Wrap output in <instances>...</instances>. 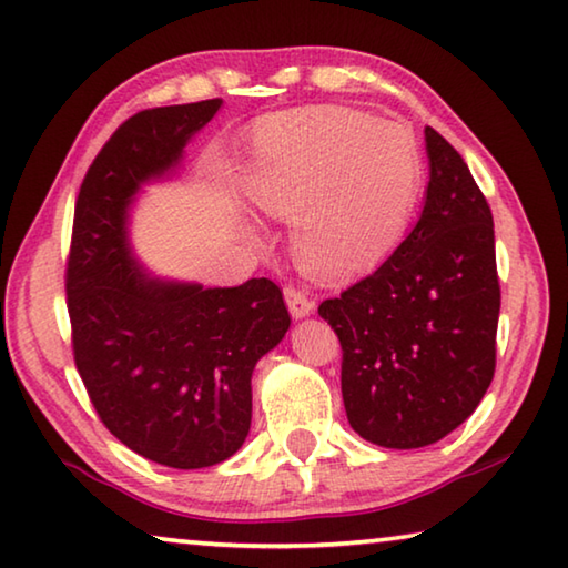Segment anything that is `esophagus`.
<instances>
[{"label":"esophagus","mask_w":568,"mask_h":568,"mask_svg":"<svg viewBox=\"0 0 568 568\" xmlns=\"http://www.w3.org/2000/svg\"><path fill=\"white\" fill-rule=\"evenodd\" d=\"M285 303H287V311H291L293 318H305V315L313 313L315 303L307 297V293L303 287H295V285H287L285 287Z\"/></svg>","instance_id":"esophagus-1"}]
</instances>
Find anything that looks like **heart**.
I'll list each match as a JSON object with an SVG mask.
<instances>
[{"instance_id": "obj_1", "label": "heart", "mask_w": 568, "mask_h": 568, "mask_svg": "<svg viewBox=\"0 0 568 568\" xmlns=\"http://www.w3.org/2000/svg\"><path fill=\"white\" fill-rule=\"evenodd\" d=\"M420 187L408 128L345 108H313L265 124L247 192L265 215L295 223L307 271L353 277L400 243Z\"/></svg>"}]
</instances>
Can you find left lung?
Segmentation results:
<instances>
[{"instance_id": "8db88e82", "label": "left lung", "mask_w": 568, "mask_h": 568, "mask_svg": "<svg viewBox=\"0 0 568 568\" xmlns=\"http://www.w3.org/2000/svg\"><path fill=\"white\" fill-rule=\"evenodd\" d=\"M426 152L430 178L416 227L376 273L318 307L343 348L348 423L383 448L448 436L496 371L501 287L491 207L434 128Z\"/></svg>"}]
</instances>
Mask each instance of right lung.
Instances as JSON below:
<instances>
[{
	"mask_svg": "<svg viewBox=\"0 0 568 568\" xmlns=\"http://www.w3.org/2000/svg\"><path fill=\"white\" fill-rule=\"evenodd\" d=\"M223 100L132 114L82 180L67 257L74 365L110 434L155 464L205 468L243 446L255 363L291 328L267 277L203 287L152 277L134 261L128 210L168 175Z\"/></svg>",
	"mask_w": 568,
	"mask_h": 568,
	"instance_id": "add662e5",
	"label": "right lung"
}]
</instances>
